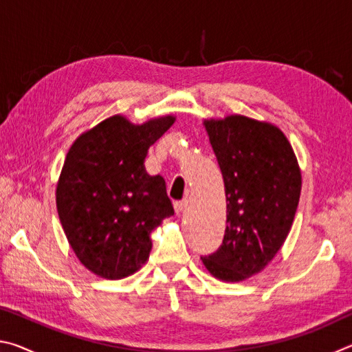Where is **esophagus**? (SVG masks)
Listing matches in <instances>:
<instances>
[{"label": "esophagus", "instance_id": "1", "mask_svg": "<svg viewBox=\"0 0 352 352\" xmlns=\"http://www.w3.org/2000/svg\"><path fill=\"white\" fill-rule=\"evenodd\" d=\"M174 208L177 214H182L184 211V208H186V201H175Z\"/></svg>", "mask_w": 352, "mask_h": 352}]
</instances>
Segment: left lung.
<instances>
[{
    "instance_id": "1",
    "label": "left lung",
    "mask_w": 352,
    "mask_h": 352,
    "mask_svg": "<svg viewBox=\"0 0 352 352\" xmlns=\"http://www.w3.org/2000/svg\"><path fill=\"white\" fill-rule=\"evenodd\" d=\"M222 172L226 228L222 245L204 256L222 281L239 283L275 258L294 223L301 170L290 142L278 127L241 115L205 121Z\"/></svg>"
}]
</instances>
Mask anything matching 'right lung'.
<instances>
[{"label":"right lung","instance_id":"right-lung-1","mask_svg":"<svg viewBox=\"0 0 352 352\" xmlns=\"http://www.w3.org/2000/svg\"><path fill=\"white\" fill-rule=\"evenodd\" d=\"M174 116L135 126L105 119L71 146L57 183V212L77 258L94 275L121 279L148 259L151 233L174 206L162 175H148L147 151Z\"/></svg>","mask_w":352,"mask_h":352}]
</instances>
